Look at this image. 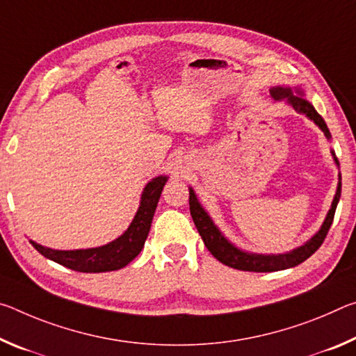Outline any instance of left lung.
Listing matches in <instances>:
<instances>
[{
    "mask_svg": "<svg viewBox=\"0 0 356 356\" xmlns=\"http://www.w3.org/2000/svg\"><path fill=\"white\" fill-rule=\"evenodd\" d=\"M296 95H293L292 88H285V86H275V88L270 90L271 97L275 101H282V99H287V102L295 108V112L306 115L307 118L312 120L320 129L323 131L326 138H331V134L326 127V123L323 121L322 116L317 113V110L312 107L311 102H307L305 97H302V92L300 88H295ZM300 96L298 97V95ZM334 162L336 165H339L337 162V157L334 156ZM341 175H339V183H337V191L336 195L333 199V203H331V208L326 218L323 220L320 230L314 235L309 241L302 244V246L296 248L290 252L285 254H271V255H264V254H252V252H246V250L238 249L236 246L227 240V238L219 232V229L211 220V218L208 216V213L202 208V205L197 200L195 192L189 189V209H191V216L194 219V224L199 230L200 236L205 246L208 248L209 252H211L214 257H216L220 264H224L230 268H235V270H241V271H255V273H271V271H279V270H287V268H293L296 265L302 264V261L307 260L311 255L316 252V250L322 246L323 240L328 235V230L331 224H333L334 219V213H336V207L337 202L341 199Z\"/></svg>",
    "mask_w": 356,
    "mask_h": 356,
    "instance_id": "1",
    "label": "left lung"
}]
</instances>
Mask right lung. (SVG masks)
Instances as JSON below:
<instances>
[{"label":"right lung","instance_id":"right-lung-1","mask_svg":"<svg viewBox=\"0 0 356 356\" xmlns=\"http://www.w3.org/2000/svg\"><path fill=\"white\" fill-rule=\"evenodd\" d=\"M165 183L167 177L161 175V177L153 178L145 186L140 207L131 225L127 227L123 235L116 238L115 241L106 244V246L77 250H55L40 246L34 241H31V244L44 257L54 260L56 264L69 268V270L80 273H106L120 270V268L131 264L140 254V250L143 249L157 202H159L161 192Z\"/></svg>","mask_w":356,"mask_h":356}]
</instances>
